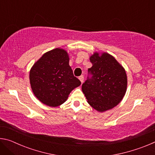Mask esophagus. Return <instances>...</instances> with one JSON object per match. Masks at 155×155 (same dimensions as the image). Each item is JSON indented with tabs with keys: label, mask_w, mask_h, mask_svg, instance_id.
Wrapping results in <instances>:
<instances>
[{
	"label": "esophagus",
	"mask_w": 155,
	"mask_h": 155,
	"mask_svg": "<svg viewBox=\"0 0 155 155\" xmlns=\"http://www.w3.org/2000/svg\"><path fill=\"white\" fill-rule=\"evenodd\" d=\"M78 79H79V80L81 81V83H83V80H84V77H83V76H80V77H78Z\"/></svg>",
	"instance_id": "obj_1"
}]
</instances>
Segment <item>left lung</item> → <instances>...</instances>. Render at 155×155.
<instances>
[{
  "mask_svg": "<svg viewBox=\"0 0 155 155\" xmlns=\"http://www.w3.org/2000/svg\"><path fill=\"white\" fill-rule=\"evenodd\" d=\"M92 74L82 85L87 103L94 109L104 112L117 106L127 91V76L122 65L107 52H95L90 57Z\"/></svg>",
  "mask_w": 155,
  "mask_h": 155,
  "instance_id": "8db88e82",
  "label": "left lung"
}]
</instances>
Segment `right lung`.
<instances>
[{
	"label": "right lung",
	"mask_w": 155,
	"mask_h": 155,
	"mask_svg": "<svg viewBox=\"0 0 155 155\" xmlns=\"http://www.w3.org/2000/svg\"><path fill=\"white\" fill-rule=\"evenodd\" d=\"M69 54L60 48L44 53L30 70L29 81L34 95L51 107L61 105L81 83L73 74Z\"/></svg>",
	"instance_id": "obj_1"
}]
</instances>
